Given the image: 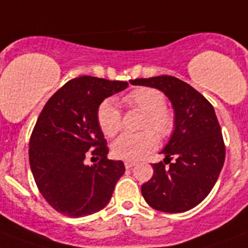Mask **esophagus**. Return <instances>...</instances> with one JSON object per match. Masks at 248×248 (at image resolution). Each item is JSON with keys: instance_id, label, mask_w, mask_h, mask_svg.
Here are the masks:
<instances>
[{"instance_id": "obj_1", "label": "esophagus", "mask_w": 248, "mask_h": 248, "mask_svg": "<svg viewBox=\"0 0 248 248\" xmlns=\"http://www.w3.org/2000/svg\"><path fill=\"white\" fill-rule=\"evenodd\" d=\"M135 165H136V162H133V161H126V162H124V167H126V169H132Z\"/></svg>"}]
</instances>
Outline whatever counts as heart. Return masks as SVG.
<instances>
[{
  "mask_svg": "<svg viewBox=\"0 0 248 248\" xmlns=\"http://www.w3.org/2000/svg\"><path fill=\"white\" fill-rule=\"evenodd\" d=\"M126 105L136 107L146 113L142 127L154 130L160 137L170 136L175 127V117L166 105L165 96L152 87H139L124 97ZM97 121L106 136H115L121 128V112L113 100L103 101L98 107ZM152 131L141 133H124L113 145L112 152L117 158L137 161L157 147L158 140Z\"/></svg>",
  "mask_w": 248,
  "mask_h": 248,
  "instance_id": "b5f03b06",
  "label": "heart"
}]
</instances>
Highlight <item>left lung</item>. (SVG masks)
I'll return each instance as SVG.
<instances>
[{
  "label": "left lung",
  "instance_id": "obj_1",
  "mask_svg": "<svg viewBox=\"0 0 248 248\" xmlns=\"http://www.w3.org/2000/svg\"><path fill=\"white\" fill-rule=\"evenodd\" d=\"M132 85L160 90L175 113V130L161 151L165 163L152 165L154 176L142 185V196L161 212H186L207 197L225 162V143L214 107L199 91L176 77L137 78Z\"/></svg>",
  "mask_w": 248,
  "mask_h": 248
}]
</instances>
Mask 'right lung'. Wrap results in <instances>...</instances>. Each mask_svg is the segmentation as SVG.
<instances>
[{"label":"right lung","instance_id":"right-lung-1","mask_svg":"<svg viewBox=\"0 0 248 248\" xmlns=\"http://www.w3.org/2000/svg\"><path fill=\"white\" fill-rule=\"evenodd\" d=\"M127 87L124 81L77 77L45 105L30 140V166L41 195L56 211L70 217L88 216L111 200L124 165L107 158L97 111L105 98ZM92 148L101 160L88 166L84 158Z\"/></svg>","mask_w":248,"mask_h":248}]
</instances>
